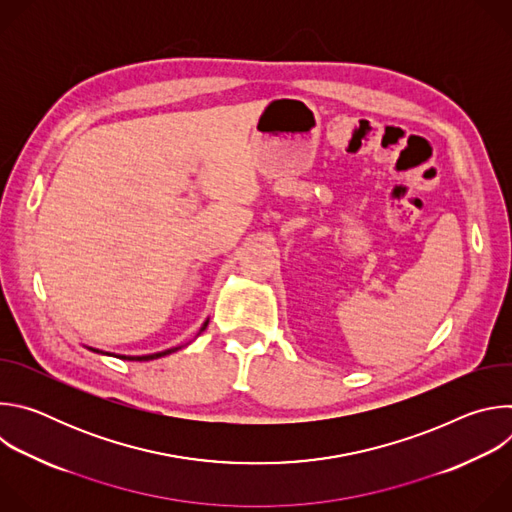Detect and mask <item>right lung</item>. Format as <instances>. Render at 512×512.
<instances>
[{
  "label": "right lung",
  "mask_w": 512,
  "mask_h": 512,
  "mask_svg": "<svg viewBox=\"0 0 512 512\" xmlns=\"http://www.w3.org/2000/svg\"><path fill=\"white\" fill-rule=\"evenodd\" d=\"M208 326V320L202 324V328H200V332L204 330ZM89 350H93V352H101V350H97V348H89ZM178 348H168V350H164V352H156V354H143V356H123V354H117L119 358H123V360H154V358H160V356H166V354H170V352H176ZM101 354H107V352H101Z\"/></svg>",
  "instance_id": "add662e5"
}]
</instances>
